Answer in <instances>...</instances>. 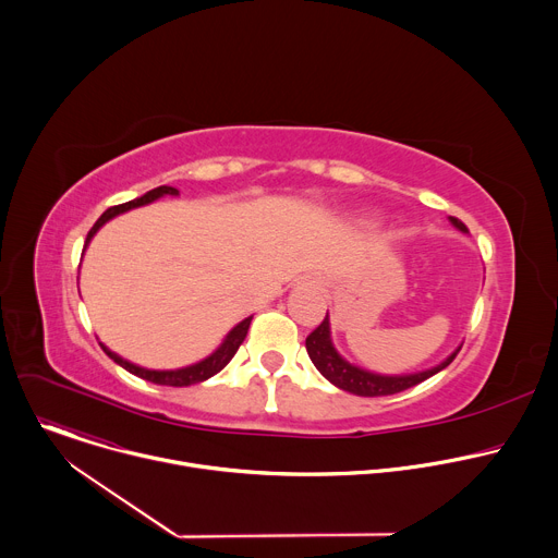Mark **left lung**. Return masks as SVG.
<instances>
[{
  "mask_svg": "<svg viewBox=\"0 0 558 558\" xmlns=\"http://www.w3.org/2000/svg\"><path fill=\"white\" fill-rule=\"evenodd\" d=\"M448 220L454 229H459L461 233H468V229L461 220H457L454 216H448ZM459 349L461 347H457L446 360H441L439 364H435L430 368H424L417 373H402V375H384V373H373L368 368L351 364L347 357H342L338 353V349L333 347V340H331L329 311H327L325 323L306 338V353H308L313 366L323 373V377H327L333 386H338L347 392L360 395V397L395 395V392H402L415 384H422L424 379L444 371L454 360Z\"/></svg>",
  "mask_w": 558,
  "mask_h": 558,
  "instance_id": "obj_1",
  "label": "left lung"
}]
</instances>
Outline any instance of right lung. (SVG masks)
<instances>
[{"label":"right lung","mask_w":558,"mask_h":558,"mask_svg":"<svg viewBox=\"0 0 558 558\" xmlns=\"http://www.w3.org/2000/svg\"><path fill=\"white\" fill-rule=\"evenodd\" d=\"M163 196H179V190H177V187H170V185H161V187H154V190L145 192L141 198H134V201H128V203H123V205H117V207L106 209V211L101 214V218L95 222V227L90 229V233H88V238H86V247L90 245L95 233H97L108 220H112L114 216L125 214V211L136 209V207H143V205H149V203H154V201H158V198H163ZM86 247H84V254H86ZM250 325H252V315L245 317L243 323H238V325L222 338V342L218 344V349H216L214 353H209V355L203 357L201 362L190 364V366H183V368H168V371L145 368V366H138V364H134V362L121 357L119 353L110 351L106 344H101V349H104L106 355H108L110 360H114L119 366H123V368L130 371L132 375L143 377V379H147V381H151V384H161V386H192V384H201V381L209 379L211 375L220 373V371L231 362V357L235 355L238 347H241V344L245 342L247 331H250Z\"/></svg>","instance_id":"right-lung-1"}]
</instances>
